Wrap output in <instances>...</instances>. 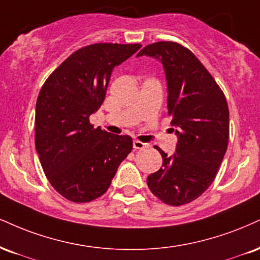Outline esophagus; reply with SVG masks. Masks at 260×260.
I'll return each mask as SVG.
<instances>
[{"mask_svg": "<svg viewBox=\"0 0 260 260\" xmlns=\"http://www.w3.org/2000/svg\"><path fill=\"white\" fill-rule=\"evenodd\" d=\"M146 146H148V144L140 142V140H134V142H133V148L136 150L144 149V148H146Z\"/></svg>", "mask_w": 260, "mask_h": 260, "instance_id": "obj_1", "label": "esophagus"}]
</instances>
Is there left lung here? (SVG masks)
<instances>
[{"instance_id": "obj_1", "label": "left lung", "mask_w": 260, "mask_h": 260, "mask_svg": "<svg viewBox=\"0 0 260 260\" xmlns=\"http://www.w3.org/2000/svg\"><path fill=\"white\" fill-rule=\"evenodd\" d=\"M160 59L167 77L168 115L179 128L177 150L162 156L148 186L170 206L192 202L213 183L229 142V108L223 90L193 53L180 43L160 41L139 55Z\"/></svg>"}]
</instances>
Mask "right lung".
Wrapping results in <instances>:
<instances>
[{"instance_id":"add662e5","label":"right lung","mask_w":260,"mask_h":260,"mask_svg":"<svg viewBox=\"0 0 260 260\" xmlns=\"http://www.w3.org/2000/svg\"><path fill=\"white\" fill-rule=\"evenodd\" d=\"M142 47L93 43L68 57L43 83L36 102L35 145L55 191L83 203L100 198L132 151L129 136L94 128L89 116L105 99L111 71Z\"/></svg>"}]
</instances>
